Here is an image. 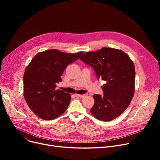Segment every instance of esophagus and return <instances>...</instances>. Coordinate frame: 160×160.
Wrapping results in <instances>:
<instances>
[{"label":"esophagus","mask_w":160,"mask_h":160,"mask_svg":"<svg viewBox=\"0 0 160 160\" xmlns=\"http://www.w3.org/2000/svg\"><path fill=\"white\" fill-rule=\"evenodd\" d=\"M86 95H87V94H83V95L77 94V95H76V97H80V98H83V97H86Z\"/></svg>","instance_id":"34e87169"}]
</instances>
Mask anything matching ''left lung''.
<instances>
[{"instance_id": "obj_1", "label": "left lung", "mask_w": 160, "mask_h": 160, "mask_svg": "<svg viewBox=\"0 0 160 160\" xmlns=\"http://www.w3.org/2000/svg\"><path fill=\"white\" fill-rule=\"evenodd\" d=\"M80 60L93 67L98 80L105 81L101 86L103 95L95 94L91 113L103 121H112L121 115L134 95L135 67L129 56L121 50L103 47L83 54Z\"/></svg>"}]
</instances>
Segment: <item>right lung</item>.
<instances>
[{
  "instance_id": "right-lung-1",
  "label": "right lung",
  "mask_w": 160,
  "mask_h": 160,
  "mask_svg": "<svg viewBox=\"0 0 160 160\" xmlns=\"http://www.w3.org/2000/svg\"><path fill=\"white\" fill-rule=\"evenodd\" d=\"M64 53L56 49L39 52L27 67L23 77L24 97L32 111L40 118L52 120L63 114L71 95L56 89V83L69 64L83 54Z\"/></svg>"
}]
</instances>
